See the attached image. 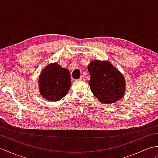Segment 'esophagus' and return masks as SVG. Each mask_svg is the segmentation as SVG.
<instances>
[{"instance_id":"esophagus-1","label":"esophagus","mask_w":158,"mask_h":158,"mask_svg":"<svg viewBox=\"0 0 158 158\" xmlns=\"http://www.w3.org/2000/svg\"><path fill=\"white\" fill-rule=\"evenodd\" d=\"M79 80H80V81H85V77L83 76V75H81V77H80V78H79Z\"/></svg>"}]
</instances>
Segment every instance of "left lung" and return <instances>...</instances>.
Returning <instances> with one entry per match:
<instances>
[{
  "mask_svg": "<svg viewBox=\"0 0 158 158\" xmlns=\"http://www.w3.org/2000/svg\"><path fill=\"white\" fill-rule=\"evenodd\" d=\"M89 85L93 94L104 104L115 103L126 92V79L108 60H92L88 65Z\"/></svg>",
  "mask_w": 158,
  "mask_h": 158,
  "instance_id": "1",
  "label": "left lung"
}]
</instances>
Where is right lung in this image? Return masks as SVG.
Masks as SVG:
<instances>
[{"label":"right lung","mask_w":158,"mask_h":158,"mask_svg":"<svg viewBox=\"0 0 158 158\" xmlns=\"http://www.w3.org/2000/svg\"><path fill=\"white\" fill-rule=\"evenodd\" d=\"M40 95L48 101H58L68 93L71 85L70 73L58 63L46 66L39 77Z\"/></svg>","instance_id":"obj_1"}]
</instances>
